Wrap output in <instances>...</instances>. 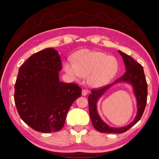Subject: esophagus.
I'll return each instance as SVG.
<instances>
[{"instance_id": "esophagus-1", "label": "esophagus", "mask_w": 159, "mask_h": 159, "mask_svg": "<svg viewBox=\"0 0 159 159\" xmlns=\"http://www.w3.org/2000/svg\"><path fill=\"white\" fill-rule=\"evenodd\" d=\"M87 94H88V91H87V90H85V89H83L82 90V95L83 96H85Z\"/></svg>"}]
</instances>
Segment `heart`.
I'll return each mask as SVG.
<instances>
[{"label": "heart", "instance_id": "obj_1", "mask_svg": "<svg viewBox=\"0 0 159 159\" xmlns=\"http://www.w3.org/2000/svg\"><path fill=\"white\" fill-rule=\"evenodd\" d=\"M74 60L64 62L65 72L77 80L88 76L89 85L94 88L107 85L119 69L116 58L101 52L82 49L76 53Z\"/></svg>", "mask_w": 159, "mask_h": 159}]
</instances>
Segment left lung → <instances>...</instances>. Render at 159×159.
Returning <instances> with one entry per match:
<instances>
[{
    "label": "left lung",
    "instance_id": "1",
    "mask_svg": "<svg viewBox=\"0 0 159 159\" xmlns=\"http://www.w3.org/2000/svg\"><path fill=\"white\" fill-rule=\"evenodd\" d=\"M118 52L123 58L125 66V73L114 83L103 88L92 89L91 94L88 96L89 111L92 125L97 131L100 132L121 134L126 132L141 119L147 103L148 84L146 82L143 68L141 65L134 60V58L130 56L120 50ZM120 82L127 83L132 87L133 93L137 100L138 112L135 119L129 125L120 128H113L109 126L102 120L98 113L97 103L99 99L109 89Z\"/></svg>",
    "mask_w": 159,
    "mask_h": 159
}]
</instances>
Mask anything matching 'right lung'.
Masks as SVG:
<instances>
[{"label": "right lung", "instance_id": "obj_1", "mask_svg": "<svg viewBox=\"0 0 159 159\" xmlns=\"http://www.w3.org/2000/svg\"><path fill=\"white\" fill-rule=\"evenodd\" d=\"M61 59L54 48L35 53L21 65L15 83L14 101L20 118L37 132L63 128L71 105L81 95L74 83L59 80Z\"/></svg>", "mask_w": 159, "mask_h": 159}]
</instances>
